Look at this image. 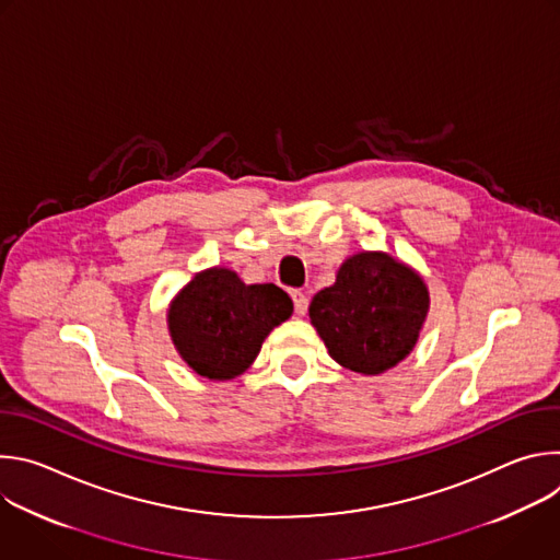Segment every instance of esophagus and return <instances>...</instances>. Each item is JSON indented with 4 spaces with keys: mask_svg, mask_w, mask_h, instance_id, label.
<instances>
[{
    "mask_svg": "<svg viewBox=\"0 0 560 560\" xmlns=\"http://www.w3.org/2000/svg\"><path fill=\"white\" fill-rule=\"evenodd\" d=\"M292 303H294V312L296 314H305L307 312V296H305V292H301V290H292Z\"/></svg>",
    "mask_w": 560,
    "mask_h": 560,
    "instance_id": "obj_1",
    "label": "esophagus"
}]
</instances>
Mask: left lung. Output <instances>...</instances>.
Masks as SVG:
<instances>
[{"mask_svg": "<svg viewBox=\"0 0 560 560\" xmlns=\"http://www.w3.org/2000/svg\"><path fill=\"white\" fill-rule=\"evenodd\" d=\"M428 305L415 270L385 253H361L341 266L335 285L314 294L310 322L337 363L381 374L412 352Z\"/></svg>", "mask_w": 560, "mask_h": 560, "instance_id": "8db88e82", "label": "left lung"}]
</instances>
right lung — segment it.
Returning <instances> with one entry per match:
<instances>
[{
  "mask_svg": "<svg viewBox=\"0 0 560 560\" xmlns=\"http://www.w3.org/2000/svg\"><path fill=\"white\" fill-rule=\"evenodd\" d=\"M292 314V301L275 283L246 285L234 272L197 275L173 301L171 337L201 376L225 381L250 368L264 339Z\"/></svg>",
  "mask_w": 560,
  "mask_h": 560,
  "instance_id": "right-lung-1",
  "label": "right lung"
}]
</instances>
